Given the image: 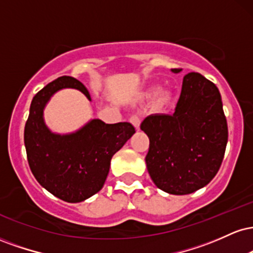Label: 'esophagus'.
I'll list each match as a JSON object with an SVG mask.
<instances>
[{
    "label": "esophagus",
    "mask_w": 253,
    "mask_h": 253,
    "mask_svg": "<svg viewBox=\"0 0 253 253\" xmlns=\"http://www.w3.org/2000/svg\"><path fill=\"white\" fill-rule=\"evenodd\" d=\"M129 121L132 123V125L135 127L136 129H139V127H140V123H141V119L139 115H132L129 119Z\"/></svg>",
    "instance_id": "esophagus-1"
}]
</instances>
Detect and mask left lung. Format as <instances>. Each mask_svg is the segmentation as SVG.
Segmentation results:
<instances>
[{
  "instance_id": "1",
  "label": "left lung",
  "mask_w": 253,
  "mask_h": 253,
  "mask_svg": "<svg viewBox=\"0 0 253 253\" xmlns=\"http://www.w3.org/2000/svg\"><path fill=\"white\" fill-rule=\"evenodd\" d=\"M140 128L150 139L145 161L159 189L173 195L194 193L221 167L228 139L221 95L199 72L183 78L173 114L150 115Z\"/></svg>"
}]
</instances>
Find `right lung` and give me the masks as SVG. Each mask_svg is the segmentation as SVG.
I'll use <instances>...</instances> for the list:
<instances>
[{"instance_id":"obj_1","label":"right lung","mask_w":253,"mask_h":253,"mask_svg":"<svg viewBox=\"0 0 253 253\" xmlns=\"http://www.w3.org/2000/svg\"><path fill=\"white\" fill-rule=\"evenodd\" d=\"M75 88L90 100L85 86L70 76L58 77L33 97L25 125V146L31 171L40 185L63 201L76 203L102 189L112 157L135 133L129 123L104 124L94 119L76 133L53 134L42 109L57 90Z\"/></svg>"}]
</instances>
